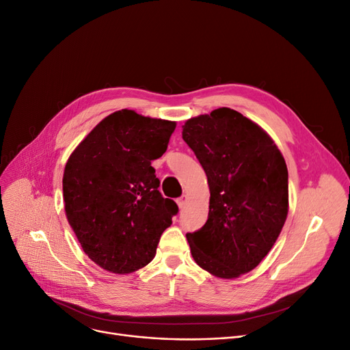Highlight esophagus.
Segmentation results:
<instances>
[{
	"mask_svg": "<svg viewBox=\"0 0 350 350\" xmlns=\"http://www.w3.org/2000/svg\"><path fill=\"white\" fill-rule=\"evenodd\" d=\"M187 196H181L180 198H177V206H178V208H185V206H186V203H187Z\"/></svg>",
	"mask_w": 350,
	"mask_h": 350,
	"instance_id": "obj_1",
	"label": "esophagus"
}]
</instances>
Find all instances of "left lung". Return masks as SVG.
<instances>
[{"label": "left lung", "mask_w": 350, "mask_h": 350, "mask_svg": "<svg viewBox=\"0 0 350 350\" xmlns=\"http://www.w3.org/2000/svg\"><path fill=\"white\" fill-rule=\"evenodd\" d=\"M183 140L210 187L206 224L186 234L193 258L218 278L240 277L264 260L285 224V160L258 124L230 107L189 119Z\"/></svg>", "instance_id": "1"}]
</instances>
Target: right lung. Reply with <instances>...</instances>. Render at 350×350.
Returning a JSON list of instances; mask_svg holds the SVG:
<instances>
[{
	"mask_svg": "<svg viewBox=\"0 0 350 350\" xmlns=\"http://www.w3.org/2000/svg\"><path fill=\"white\" fill-rule=\"evenodd\" d=\"M174 129L176 122L118 110L66 161L62 186L69 226L85 254L109 272L131 273L149 264L178 213L159 191L152 167Z\"/></svg>",
	"mask_w": 350,
	"mask_h": 350,
	"instance_id": "obj_1",
	"label": "right lung"
}]
</instances>
